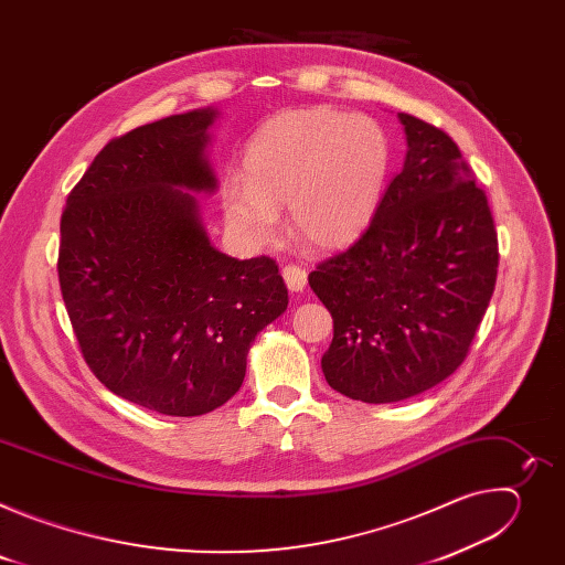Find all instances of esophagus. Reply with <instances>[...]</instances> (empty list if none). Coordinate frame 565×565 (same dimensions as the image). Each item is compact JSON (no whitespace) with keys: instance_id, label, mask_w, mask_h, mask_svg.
I'll return each mask as SVG.
<instances>
[{"instance_id":"obj_1","label":"esophagus","mask_w":565,"mask_h":565,"mask_svg":"<svg viewBox=\"0 0 565 565\" xmlns=\"http://www.w3.org/2000/svg\"><path fill=\"white\" fill-rule=\"evenodd\" d=\"M281 275H284V281H286L288 290H292V292H301V290L306 288V284H308L306 270L299 268V266H295V264L286 266V268L281 270Z\"/></svg>"}]
</instances>
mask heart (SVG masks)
Masks as SVG:
<instances>
[{"label":"heart","instance_id":"obj_1","mask_svg":"<svg viewBox=\"0 0 565 565\" xmlns=\"http://www.w3.org/2000/svg\"><path fill=\"white\" fill-rule=\"evenodd\" d=\"M391 174V142L380 122L331 107L284 111L244 151V179L223 190L227 225L250 246L279 232L312 250H342L377 214Z\"/></svg>","mask_w":565,"mask_h":565}]
</instances>
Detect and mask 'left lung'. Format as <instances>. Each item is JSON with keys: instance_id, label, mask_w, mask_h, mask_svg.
Instances as JSON below:
<instances>
[{"instance_id": "1", "label": "left lung", "mask_w": 565, "mask_h": 565, "mask_svg": "<svg viewBox=\"0 0 565 565\" xmlns=\"http://www.w3.org/2000/svg\"><path fill=\"white\" fill-rule=\"evenodd\" d=\"M407 156L355 244L308 284L333 315L321 358L351 399L388 405L447 380L467 358L497 284L499 241L488 196L458 145L397 114Z\"/></svg>"}]
</instances>
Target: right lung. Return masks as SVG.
<instances>
[{
    "mask_svg": "<svg viewBox=\"0 0 565 565\" xmlns=\"http://www.w3.org/2000/svg\"><path fill=\"white\" fill-rule=\"evenodd\" d=\"M194 109L111 140L66 199L57 275L75 338L116 395L203 416L241 388L248 351L286 310L268 257L238 262L207 236L194 194L218 188Z\"/></svg>",
    "mask_w": 565,
    "mask_h": 565,
    "instance_id": "right-lung-1",
    "label": "right lung"
}]
</instances>
